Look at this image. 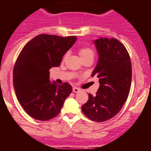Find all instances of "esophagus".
<instances>
[{"label": "esophagus", "instance_id": "obj_1", "mask_svg": "<svg viewBox=\"0 0 151 151\" xmlns=\"http://www.w3.org/2000/svg\"><path fill=\"white\" fill-rule=\"evenodd\" d=\"M73 91L74 92V93H77V92L80 91V88H78L77 87H73Z\"/></svg>", "mask_w": 151, "mask_h": 151}]
</instances>
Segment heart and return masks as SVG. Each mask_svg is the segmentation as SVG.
I'll list each match as a JSON object with an SVG mask.
<instances>
[{
  "instance_id": "obj_1",
  "label": "heart",
  "mask_w": 151,
  "mask_h": 151,
  "mask_svg": "<svg viewBox=\"0 0 151 151\" xmlns=\"http://www.w3.org/2000/svg\"><path fill=\"white\" fill-rule=\"evenodd\" d=\"M78 53H79V55L82 59H84V58H86V57H94V50H93L92 48L89 47H81L78 49ZM66 56H67V53L64 55V57H66Z\"/></svg>"
}]
</instances>
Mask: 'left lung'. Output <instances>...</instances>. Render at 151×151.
<instances>
[{
	"label": "left lung",
	"mask_w": 151,
	"mask_h": 151,
	"mask_svg": "<svg viewBox=\"0 0 151 151\" xmlns=\"http://www.w3.org/2000/svg\"><path fill=\"white\" fill-rule=\"evenodd\" d=\"M99 60L92 73L99 78L95 96L90 93L82 106L91 120L101 122L120 111L126 101L132 83V63L125 47L116 38H101L94 41Z\"/></svg>",
	"instance_id": "obj_1"
}]
</instances>
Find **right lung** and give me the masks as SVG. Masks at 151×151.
I'll use <instances>...</instances> for the list:
<instances>
[{
    "instance_id": "add662e5",
    "label": "right lung",
    "mask_w": 151,
    "mask_h": 151,
    "mask_svg": "<svg viewBox=\"0 0 151 151\" xmlns=\"http://www.w3.org/2000/svg\"><path fill=\"white\" fill-rule=\"evenodd\" d=\"M76 36L41 34L29 41L19 54L13 67V86L19 102L28 115L47 121L57 116L72 93L67 82L49 80L50 68L59 66Z\"/></svg>"
}]
</instances>
